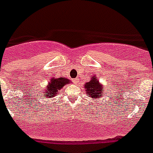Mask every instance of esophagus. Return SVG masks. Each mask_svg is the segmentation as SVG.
Segmentation results:
<instances>
[{"label": "esophagus", "mask_w": 153, "mask_h": 153, "mask_svg": "<svg viewBox=\"0 0 153 153\" xmlns=\"http://www.w3.org/2000/svg\"><path fill=\"white\" fill-rule=\"evenodd\" d=\"M74 82L75 83V84H78V83L79 82V80H74Z\"/></svg>", "instance_id": "obj_1"}]
</instances>
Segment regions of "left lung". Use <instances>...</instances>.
<instances>
[{
    "label": "left lung",
    "instance_id": "1",
    "mask_svg": "<svg viewBox=\"0 0 153 153\" xmlns=\"http://www.w3.org/2000/svg\"><path fill=\"white\" fill-rule=\"evenodd\" d=\"M84 88L88 96L91 97L93 100H100L106 94L103 85L100 83L95 75H92L91 80L85 83Z\"/></svg>",
    "mask_w": 153,
    "mask_h": 153
}]
</instances>
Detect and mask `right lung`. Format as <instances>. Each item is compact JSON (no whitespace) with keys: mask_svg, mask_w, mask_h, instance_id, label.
Wrapping results in <instances>:
<instances>
[{"mask_svg":"<svg viewBox=\"0 0 153 153\" xmlns=\"http://www.w3.org/2000/svg\"><path fill=\"white\" fill-rule=\"evenodd\" d=\"M71 81L66 78H51L48 84L46 85L45 91L43 92V98L44 99H50L56 96L58 91L65 86L70 83ZM42 94V93H41Z\"/></svg>","mask_w":153,"mask_h":153,"instance_id":"add662e5","label":"right lung"}]
</instances>
